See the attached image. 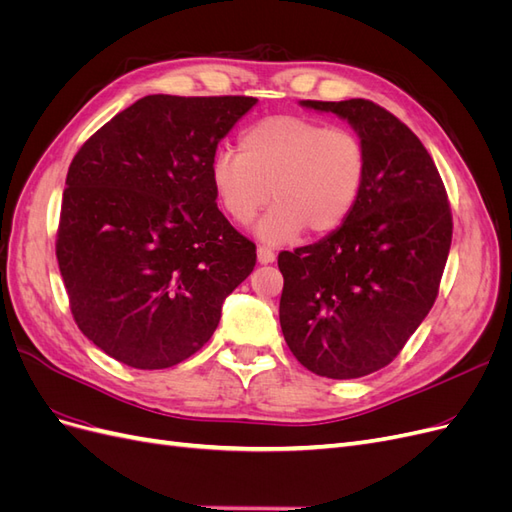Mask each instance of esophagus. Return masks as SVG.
Masks as SVG:
<instances>
[{"label":"esophagus","instance_id":"1","mask_svg":"<svg viewBox=\"0 0 512 512\" xmlns=\"http://www.w3.org/2000/svg\"><path fill=\"white\" fill-rule=\"evenodd\" d=\"M256 254H258V262H262V265H269V262L275 260V252L267 245H258Z\"/></svg>","mask_w":512,"mask_h":512}]
</instances>
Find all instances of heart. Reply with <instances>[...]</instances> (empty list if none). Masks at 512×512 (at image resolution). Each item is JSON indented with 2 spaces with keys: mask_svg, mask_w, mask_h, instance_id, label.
Returning <instances> with one entry per match:
<instances>
[{
  "mask_svg": "<svg viewBox=\"0 0 512 512\" xmlns=\"http://www.w3.org/2000/svg\"><path fill=\"white\" fill-rule=\"evenodd\" d=\"M239 151H220L211 183L222 209L237 224H258V237L277 243L303 228L324 235L342 226L359 203L367 177V147L348 128L297 115L267 117L247 128Z\"/></svg>",
  "mask_w": 512,
  "mask_h": 512,
  "instance_id": "obj_1",
  "label": "heart"
}]
</instances>
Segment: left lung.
Returning a JSON list of instances; mask_svg holds the SVG:
<instances>
[{
  "label": "left lung",
  "instance_id": "8db88e82",
  "mask_svg": "<svg viewBox=\"0 0 512 512\" xmlns=\"http://www.w3.org/2000/svg\"><path fill=\"white\" fill-rule=\"evenodd\" d=\"M350 121L367 177L350 218L314 245L280 252V324L290 352L318 376L350 380L389 365L438 297L453 215L418 136L371 100H303Z\"/></svg>",
  "mask_w": 512,
  "mask_h": 512
}]
</instances>
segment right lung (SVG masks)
I'll list each match as a JSON object with an SVG mask.
<instances>
[{
  "mask_svg": "<svg viewBox=\"0 0 512 512\" xmlns=\"http://www.w3.org/2000/svg\"><path fill=\"white\" fill-rule=\"evenodd\" d=\"M250 96H145L68 168L55 254L74 322L115 361L166 369L203 348L256 245L215 203L218 143Z\"/></svg>",
  "mask_w": 512,
  "mask_h": 512,
  "instance_id": "1",
  "label": "right lung"
}]
</instances>
